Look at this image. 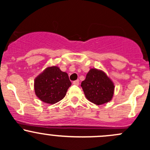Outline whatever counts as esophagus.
<instances>
[{"instance_id":"obj_1","label":"esophagus","mask_w":150,"mask_h":150,"mask_svg":"<svg viewBox=\"0 0 150 150\" xmlns=\"http://www.w3.org/2000/svg\"><path fill=\"white\" fill-rule=\"evenodd\" d=\"M74 85H75V86H78L79 85V80H76V81H73V83H72Z\"/></svg>"}]
</instances>
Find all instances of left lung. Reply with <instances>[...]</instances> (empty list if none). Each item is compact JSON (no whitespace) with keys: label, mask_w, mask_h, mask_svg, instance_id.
Listing matches in <instances>:
<instances>
[{"label":"left lung","mask_w":150,"mask_h":150,"mask_svg":"<svg viewBox=\"0 0 150 150\" xmlns=\"http://www.w3.org/2000/svg\"><path fill=\"white\" fill-rule=\"evenodd\" d=\"M86 99L96 105L107 103L113 97L115 86L104 71L92 68L81 83Z\"/></svg>","instance_id":"left-lung-1"}]
</instances>
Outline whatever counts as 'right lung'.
Here are the masks:
<instances>
[{
  "label": "right lung",
  "instance_id": "add662e5",
  "mask_svg": "<svg viewBox=\"0 0 150 150\" xmlns=\"http://www.w3.org/2000/svg\"><path fill=\"white\" fill-rule=\"evenodd\" d=\"M71 84L67 72L57 66L48 67L35 79V93L42 102L54 104L65 96Z\"/></svg>",
  "mask_w": 150,
  "mask_h": 150
}]
</instances>
